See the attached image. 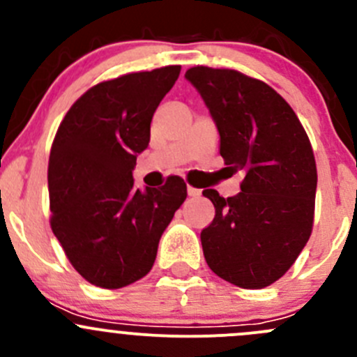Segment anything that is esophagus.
I'll list each match as a JSON object with an SVG mask.
<instances>
[{"mask_svg": "<svg viewBox=\"0 0 357 357\" xmlns=\"http://www.w3.org/2000/svg\"><path fill=\"white\" fill-rule=\"evenodd\" d=\"M202 195V190L199 188H193V186H188V197H193V199H197V197Z\"/></svg>", "mask_w": 357, "mask_h": 357, "instance_id": "34e87169", "label": "esophagus"}]
</instances>
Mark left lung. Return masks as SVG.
Returning a JSON list of instances; mask_svg holds the SVG:
<instances>
[{"label": "left lung", "instance_id": "left-lung-1", "mask_svg": "<svg viewBox=\"0 0 357 357\" xmlns=\"http://www.w3.org/2000/svg\"><path fill=\"white\" fill-rule=\"evenodd\" d=\"M186 81L200 93L219 132V153L243 171L235 197L204 190L214 221L200 240L208 268L242 289L282 278L307 243L318 174L307 135L273 88L229 68L193 67Z\"/></svg>", "mask_w": 357, "mask_h": 357}]
</instances>
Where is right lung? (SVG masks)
Listing matches in <instances>:
<instances>
[{"mask_svg": "<svg viewBox=\"0 0 357 357\" xmlns=\"http://www.w3.org/2000/svg\"><path fill=\"white\" fill-rule=\"evenodd\" d=\"M179 72L169 66L100 82L70 107L56 131L48 164L52 229L91 285L122 289L143 278L186 199L179 176L145 190L132 179L153 114Z\"/></svg>", "mask_w": 357, "mask_h": 357, "instance_id": "1", "label": "right lung"}]
</instances>
